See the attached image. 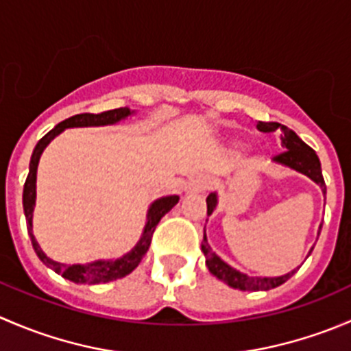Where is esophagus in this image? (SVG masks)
<instances>
[{
    "label": "esophagus",
    "instance_id": "obj_1",
    "mask_svg": "<svg viewBox=\"0 0 351 351\" xmlns=\"http://www.w3.org/2000/svg\"><path fill=\"white\" fill-rule=\"evenodd\" d=\"M208 186H210V182H208L207 176H195V178L190 180L189 186H186V192H189V193H200V192H205Z\"/></svg>",
    "mask_w": 351,
    "mask_h": 351
}]
</instances>
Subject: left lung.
Segmentation results:
<instances>
[{"instance_id": "obj_1", "label": "left lung", "mask_w": 351, "mask_h": 351, "mask_svg": "<svg viewBox=\"0 0 351 351\" xmlns=\"http://www.w3.org/2000/svg\"><path fill=\"white\" fill-rule=\"evenodd\" d=\"M258 130L260 132H275V130H280L282 132V146L285 147V153L275 156L274 161L278 165L287 166L290 169H295V171L302 173V175L309 176L316 185L321 186L323 193H326V185H324L323 171H321V162L317 158L316 151L311 149L299 136H297L293 130H290L289 127L282 125L278 122H258ZM215 205H217V193H210L207 197V215H210L214 212ZM323 228V224L319 226V229ZM202 251L205 254V265H207L208 271H210L214 277H217L219 280H222L224 284H228L232 289L239 290H251V292H258V290H270L275 287L285 284L293 274H295L299 268L289 271V274L282 275V277H250V275L241 274L236 268L229 267L226 261H222L217 254L212 251V247L208 246L207 236L204 234V241H202ZM313 251V250H311ZM309 251V254H311Z\"/></svg>"}]
</instances>
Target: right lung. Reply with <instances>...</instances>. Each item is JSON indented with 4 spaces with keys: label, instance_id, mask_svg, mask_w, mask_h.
Instances as JSON below:
<instances>
[{
    "label": "right lung",
    "instance_id": "obj_1",
    "mask_svg": "<svg viewBox=\"0 0 351 351\" xmlns=\"http://www.w3.org/2000/svg\"><path fill=\"white\" fill-rule=\"evenodd\" d=\"M134 113V110L130 112V108L122 107L115 110H108V112L101 113H77V115L69 117V119L62 120L61 123L54 127L51 132L45 134L40 141L35 146L34 153H32L30 159V169H28L27 182L23 186V210L25 217H27V229L28 234H30L32 246H34L35 253L40 258L42 263L45 267L52 268L56 274H59L61 277L67 278V280L74 282V284H107V282L117 280V278H122L125 275H129L134 268H137V265L143 261L144 254L147 253L151 246V239H153L154 229L158 226V222L161 221V217L165 214H168L176 204H178L180 197L178 195H169V197H161L158 200H154L151 204L149 210H147V222L146 228H144L143 238L139 239V243L132 247V251H129L127 254H123L119 260H98L93 263L88 265H64L59 263V261L51 260L47 254L42 251V247L38 246L37 239H35L34 232H32V217H34V207H35V182H37V166L38 159H40L42 153L47 147V144L54 139L56 136L62 132L64 129L69 127H100V125H112V123L120 122V120L127 119V117Z\"/></svg>",
    "mask_w": 351,
    "mask_h": 351
}]
</instances>
